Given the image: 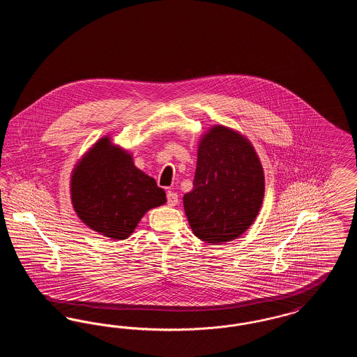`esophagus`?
Here are the masks:
<instances>
[{"instance_id":"obj_1","label":"esophagus","mask_w":357,"mask_h":357,"mask_svg":"<svg viewBox=\"0 0 357 357\" xmlns=\"http://www.w3.org/2000/svg\"><path fill=\"white\" fill-rule=\"evenodd\" d=\"M166 198H167V204L169 206H175V204H178V194L174 192V191H167Z\"/></svg>"}]
</instances>
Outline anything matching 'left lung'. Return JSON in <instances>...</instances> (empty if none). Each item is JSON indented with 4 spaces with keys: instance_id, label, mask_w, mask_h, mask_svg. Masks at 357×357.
Returning a JSON list of instances; mask_svg holds the SVG:
<instances>
[{
    "instance_id": "left-lung-1",
    "label": "left lung",
    "mask_w": 357,
    "mask_h": 357,
    "mask_svg": "<svg viewBox=\"0 0 357 357\" xmlns=\"http://www.w3.org/2000/svg\"><path fill=\"white\" fill-rule=\"evenodd\" d=\"M264 171L250 143L221 126L202 137L192 190L183 206L194 234L207 243L238 238L264 199Z\"/></svg>"
}]
</instances>
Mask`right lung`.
<instances>
[{
  "label": "right lung",
  "instance_id": "add662e5",
  "mask_svg": "<svg viewBox=\"0 0 357 357\" xmlns=\"http://www.w3.org/2000/svg\"><path fill=\"white\" fill-rule=\"evenodd\" d=\"M72 204L80 220L112 239H126L140 218L166 202L165 190L134 166L131 155L100 139L75 169Z\"/></svg>",
  "mask_w": 357,
  "mask_h": 357
}]
</instances>
